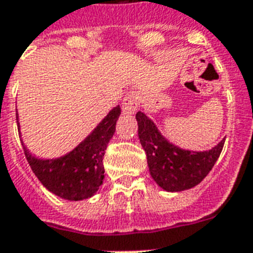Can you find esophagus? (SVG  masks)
<instances>
[{
  "mask_svg": "<svg viewBox=\"0 0 253 253\" xmlns=\"http://www.w3.org/2000/svg\"><path fill=\"white\" fill-rule=\"evenodd\" d=\"M137 108H139V94L136 92H131V93L126 94V97L123 98L122 101L123 113L133 114V113H136Z\"/></svg>",
  "mask_w": 253,
  "mask_h": 253,
  "instance_id": "1",
  "label": "esophagus"
}]
</instances>
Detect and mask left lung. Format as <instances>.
I'll use <instances>...</instances> for the list:
<instances>
[{
  "label": "left lung",
  "instance_id": "left-lung-1",
  "mask_svg": "<svg viewBox=\"0 0 253 253\" xmlns=\"http://www.w3.org/2000/svg\"><path fill=\"white\" fill-rule=\"evenodd\" d=\"M137 132L145 151L149 173L161 188L171 192L188 190L199 184L214 166L225 140L207 152L184 151L161 136L144 113H136Z\"/></svg>",
  "mask_w": 253,
  "mask_h": 253
}]
</instances>
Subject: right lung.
I'll use <instances>...</instances> for the list:
<instances>
[{"label": "right lung", "instance_id": "add662e5", "mask_svg": "<svg viewBox=\"0 0 253 253\" xmlns=\"http://www.w3.org/2000/svg\"><path fill=\"white\" fill-rule=\"evenodd\" d=\"M121 108L116 106L85 140L55 160L35 159L24 149L31 169L50 192L66 200L91 198L104 179V155L114 135Z\"/></svg>", "mask_w": 253, "mask_h": 253}]
</instances>
